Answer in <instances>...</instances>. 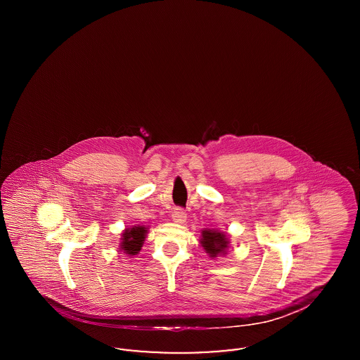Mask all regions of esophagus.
<instances>
[{"label": "esophagus", "instance_id": "34e87169", "mask_svg": "<svg viewBox=\"0 0 360 360\" xmlns=\"http://www.w3.org/2000/svg\"><path fill=\"white\" fill-rule=\"evenodd\" d=\"M172 217L175 223H184V221L186 220V213H185L184 209L175 207V209L172 210Z\"/></svg>", "mask_w": 360, "mask_h": 360}]
</instances>
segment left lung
I'll return each mask as SVG.
<instances>
[{
	"label": "left lung",
	"instance_id": "obj_1",
	"mask_svg": "<svg viewBox=\"0 0 360 360\" xmlns=\"http://www.w3.org/2000/svg\"><path fill=\"white\" fill-rule=\"evenodd\" d=\"M201 244H202L206 252L213 257H217L219 254H224L226 247H228L226 236L224 233L216 232V231H210V229L202 231Z\"/></svg>",
	"mask_w": 360,
	"mask_h": 360
}]
</instances>
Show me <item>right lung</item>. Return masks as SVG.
<instances>
[{"label": "right lung", "instance_id": "add662e5", "mask_svg": "<svg viewBox=\"0 0 360 360\" xmlns=\"http://www.w3.org/2000/svg\"><path fill=\"white\" fill-rule=\"evenodd\" d=\"M147 229L144 226H134L131 229H125L122 233V243H121V250L127 252L128 255H136L137 252L141 250L143 241L146 239Z\"/></svg>", "mask_w": 360, "mask_h": 360}]
</instances>
